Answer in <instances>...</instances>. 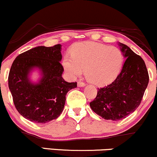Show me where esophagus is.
Returning a JSON list of instances; mask_svg holds the SVG:
<instances>
[{
    "mask_svg": "<svg viewBox=\"0 0 157 157\" xmlns=\"http://www.w3.org/2000/svg\"><path fill=\"white\" fill-rule=\"evenodd\" d=\"M78 86H85V83L83 82H81V81H79V82H78Z\"/></svg>",
    "mask_w": 157,
    "mask_h": 157,
    "instance_id": "1",
    "label": "esophagus"
}]
</instances>
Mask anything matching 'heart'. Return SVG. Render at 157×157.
I'll return each instance as SVG.
<instances>
[{"mask_svg":"<svg viewBox=\"0 0 157 157\" xmlns=\"http://www.w3.org/2000/svg\"><path fill=\"white\" fill-rule=\"evenodd\" d=\"M124 64V54L117 47L95 42H84L73 45L71 55L62 61L64 71L71 78L83 73L89 81L98 85L113 82Z\"/></svg>","mask_w":157,"mask_h":157,"instance_id":"obj_1","label":"heart"}]
</instances>
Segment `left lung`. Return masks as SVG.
Here are the masks:
<instances>
[{
	"instance_id": "left-lung-1",
	"label": "left lung",
	"mask_w": 157,
	"mask_h": 157,
	"mask_svg": "<svg viewBox=\"0 0 157 157\" xmlns=\"http://www.w3.org/2000/svg\"><path fill=\"white\" fill-rule=\"evenodd\" d=\"M126 59L113 82L98 89L90 107L105 120L120 121L134 112L140 104L149 81L144 60L128 46L120 44Z\"/></svg>"
}]
</instances>
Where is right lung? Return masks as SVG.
Listing matches in <instances>:
<instances>
[{
  "instance_id": "right-lung-1",
  "label": "right lung",
  "mask_w": 157,
  "mask_h": 157,
  "mask_svg": "<svg viewBox=\"0 0 157 157\" xmlns=\"http://www.w3.org/2000/svg\"><path fill=\"white\" fill-rule=\"evenodd\" d=\"M60 51L59 44L38 46L20 53L12 64L8 83L13 102L20 115L31 122L45 123L56 119L63 111L67 92L77 86V82H67L62 77ZM34 67L43 73L36 85L27 78Z\"/></svg>"
}]
</instances>
